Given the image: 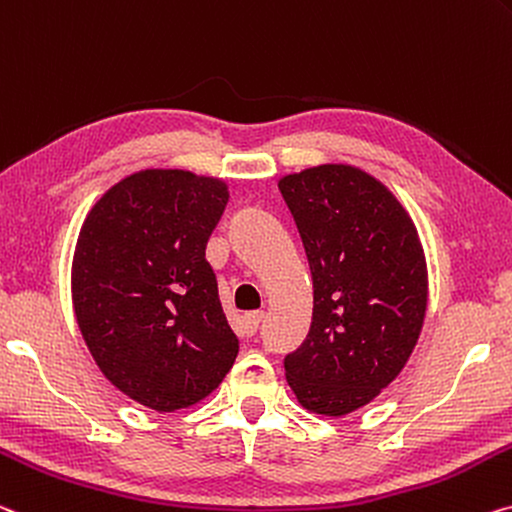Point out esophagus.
<instances>
[{
	"label": "esophagus",
	"mask_w": 512,
	"mask_h": 512,
	"mask_svg": "<svg viewBox=\"0 0 512 512\" xmlns=\"http://www.w3.org/2000/svg\"><path fill=\"white\" fill-rule=\"evenodd\" d=\"M262 321H264V312H248V314H243V321H241L243 335L253 337L255 332H257V328H259V323H262Z\"/></svg>",
	"instance_id": "obj_1"
}]
</instances>
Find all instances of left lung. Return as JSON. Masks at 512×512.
<instances>
[{
    "instance_id": "8db88e82",
    "label": "left lung",
    "mask_w": 512,
    "mask_h": 512,
    "mask_svg": "<svg viewBox=\"0 0 512 512\" xmlns=\"http://www.w3.org/2000/svg\"><path fill=\"white\" fill-rule=\"evenodd\" d=\"M278 189L314 285L310 332L285 355L287 383L307 410L348 415L399 376L417 344L424 250L399 200L358 168H307Z\"/></svg>"
}]
</instances>
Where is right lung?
Returning <instances> with one entry per match:
<instances>
[{
	"label": "right lung",
	"instance_id": "obj_1",
	"mask_svg": "<svg viewBox=\"0 0 512 512\" xmlns=\"http://www.w3.org/2000/svg\"><path fill=\"white\" fill-rule=\"evenodd\" d=\"M225 205L212 177L143 170L104 193L79 232L81 335L104 376L157 412L205 399L239 353L205 259Z\"/></svg>",
	"mask_w": 512,
	"mask_h": 512
}]
</instances>
